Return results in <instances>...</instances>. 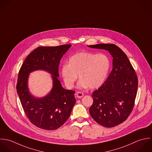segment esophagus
I'll use <instances>...</instances> for the list:
<instances>
[{"label": "esophagus", "instance_id": "34e87169", "mask_svg": "<svg viewBox=\"0 0 152 152\" xmlns=\"http://www.w3.org/2000/svg\"><path fill=\"white\" fill-rule=\"evenodd\" d=\"M76 97H77V98H81L82 97H83V94L82 93V92H77L76 93Z\"/></svg>", "mask_w": 152, "mask_h": 152}]
</instances>
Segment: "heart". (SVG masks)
<instances>
[{"instance_id": "b5f03b06", "label": "heart", "mask_w": 152, "mask_h": 152, "mask_svg": "<svg viewBox=\"0 0 152 152\" xmlns=\"http://www.w3.org/2000/svg\"><path fill=\"white\" fill-rule=\"evenodd\" d=\"M111 65L109 57L103 53L81 52L71 56L67 64L62 66L60 73L66 86L72 89L77 79L80 89L99 88L105 82Z\"/></svg>"}]
</instances>
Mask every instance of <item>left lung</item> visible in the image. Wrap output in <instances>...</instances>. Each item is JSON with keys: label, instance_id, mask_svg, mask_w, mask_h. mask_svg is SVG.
I'll list each match as a JSON object with an SVG mask.
<instances>
[{"label": "left lung", "instance_id": "1", "mask_svg": "<svg viewBox=\"0 0 152 152\" xmlns=\"http://www.w3.org/2000/svg\"><path fill=\"white\" fill-rule=\"evenodd\" d=\"M89 47L107 50L113 57V70L105 82L93 92L89 108L92 118L105 127L123 123L131 114L138 88V79L126 54L113 44H98Z\"/></svg>", "mask_w": 152, "mask_h": 152}]
</instances>
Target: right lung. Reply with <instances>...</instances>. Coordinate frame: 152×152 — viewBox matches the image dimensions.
<instances>
[{"label":"right lung","instance_id":"obj_1","mask_svg":"<svg viewBox=\"0 0 152 152\" xmlns=\"http://www.w3.org/2000/svg\"><path fill=\"white\" fill-rule=\"evenodd\" d=\"M71 46L39 47L28 56L19 72L16 91L21 105L29 121L39 129L54 130L60 127L76 103L75 91L64 89L58 79L60 60ZM36 70L49 72L53 80L52 90L41 98L32 96L28 89V75Z\"/></svg>","mask_w":152,"mask_h":152}]
</instances>
